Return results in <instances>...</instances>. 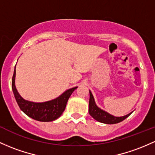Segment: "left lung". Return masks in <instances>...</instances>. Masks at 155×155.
Masks as SVG:
<instances>
[{
	"instance_id": "1",
	"label": "left lung",
	"mask_w": 155,
	"mask_h": 155,
	"mask_svg": "<svg viewBox=\"0 0 155 155\" xmlns=\"http://www.w3.org/2000/svg\"><path fill=\"white\" fill-rule=\"evenodd\" d=\"M89 113L95 120H98V121L101 122V123L104 124H113L119 123V122L124 120L127 117L130 116L132 113L122 117H115L113 115H110V114L101 110V109L98 108L96 106L94 101V98H93L91 92L90 91Z\"/></svg>"
}]
</instances>
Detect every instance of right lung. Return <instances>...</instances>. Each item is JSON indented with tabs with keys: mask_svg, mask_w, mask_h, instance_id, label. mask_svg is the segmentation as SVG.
<instances>
[{
	"mask_svg": "<svg viewBox=\"0 0 155 155\" xmlns=\"http://www.w3.org/2000/svg\"><path fill=\"white\" fill-rule=\"evenodd\" d=\"M15 74L16 71L15 68L12 81V88L17 103L23 113L30 118L39 121H52L58 118L64 112L71 95L77 88V87H75L74 88L68 90L60 96L52 101L43 103L31 102L23 99L17 91L15 84Z\"/></svg>",
	"mask_w": 155,
	"mask_h": 155,
	"instance_id": "obj_1",
	"label": "right lung"
}]
</instances>
